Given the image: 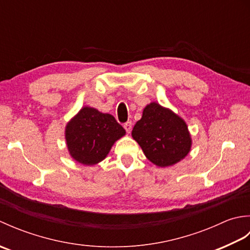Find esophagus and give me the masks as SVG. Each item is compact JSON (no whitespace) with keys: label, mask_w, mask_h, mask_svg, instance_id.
<instances>
[{"label":"esophagus","mask_w":250,"mask_h":250,"mask_svg":"<svg viewBox=\"0 0 250 250\" xmlns=\"http://www.w3.org/2000/svg\"><path fill=\"white\" fill-rule=\"evenodd\" d=\"M124 128H125V130L126 131V133H130L131 130H132V124H131V121L125 122V124L124 125Z\"/></svg>","instance_id":"esophagus-1"}]
</instances>
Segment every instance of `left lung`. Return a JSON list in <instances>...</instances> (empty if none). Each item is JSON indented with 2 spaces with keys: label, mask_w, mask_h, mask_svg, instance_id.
<instances>
[{
  "label": "left lung",
  "mask_w": 250,
  "mask_h": 250,
  "mask_svg": "<svg viewBox=\"0 0 250 250\" xmlns=\"http://www.w3.org/2000/svg\"><path fill=\"white\" fill-rule=\"evenodd\" d=\"M132 136L145 156L158 167H169L188 155L191 139L187 125L169 109L157 103L147 105Z\"/></svg>",
  "instance_id": "8db88e82"
}]
</instances>
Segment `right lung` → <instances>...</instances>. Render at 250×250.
<instances>
[{"label":"right lung","instance_id":"obj_1","mask_svg":"<svg viewBox=\"0 0 250 250\" xmlns=\"http://www.w3.org/2000/svg\"><path fill=\"white\" fill-rule=\"evenodd\" d=\"M125 133L111 115L83 107L67 124L65 139L71 156L79 163L92 166L105 159L114 143Z\"/></svg>","mask_w":250,"mask_h":250}]
</instances>
